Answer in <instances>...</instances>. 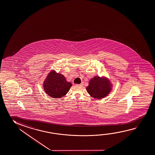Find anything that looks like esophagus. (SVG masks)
Segmentation results:
<instances>
[{
  "label": "esophagus",
  "mask_w": 155,
  "mask_h": 155,
  "mask_svg": "<svg viewBox=\"0 0 155 155\" xmlns=\"http://www.w3.org/2000/svg\"><path fill=\"white\" fill-rule=\"evenodd\" d=\"M77 86H83V85H84V83L83 82H82L81 84H76Z\"/></svg>",
  "instance_id": "34e87169"
}]
</instances>
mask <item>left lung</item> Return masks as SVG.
I'll return each mask as SVG.
<instances>
[{
	"label": "left lung",
	"mask_w": 155,
	"mask_h": 155,
	"mask_svg": "<svg viewBox=\"0 0 155 155\" xmlns=\"http://www.w3.org/2000/svg\"><path fill=\"white\" fill-rule=\"evenodd\" d=\"M111 86L110 81L106 78L95 76L91 79L86 89L93 97L100 99L104 97L110 93Z\"/></svg>",
	"instance_id": "1"
}]
</instances>
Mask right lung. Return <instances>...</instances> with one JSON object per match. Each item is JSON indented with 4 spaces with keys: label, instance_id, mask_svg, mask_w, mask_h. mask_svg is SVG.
<instances>
[{
    "label": "right lung",
    "instance_id": "add662e5",
    "mask_svg": "<svg viewBox=\"0 0 155 155\" xmlns=\"http://www.w3.org/2000/svg\"><path fill=\"white\" fill-rule=\"evenodd\" d=\"M44 89L47 95L53 98H61L69 91L71 84L65 77L53 70L49 72L44 82Z\"/></svg>",
    "mask_w": 155,
    "mask_h": 155
}]
</instances>
